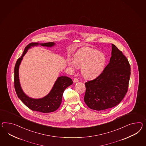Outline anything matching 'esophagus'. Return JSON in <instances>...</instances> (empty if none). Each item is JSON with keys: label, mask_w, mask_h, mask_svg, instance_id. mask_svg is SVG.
<instances>
[{"label": "esophagus", "mask_w": 146, "mask_h": 146, "mask_svg": "<svg viewBox=\"0 0 146 146\" xmlns=\"http://www.w3.org/2000/svg\"><path fill=\"white\" fill-rule=\"evenodd\" d=\"M79 80L77 78H75L74 79V82H78Z\"/></svg>", "instance_id": "obj_1"}]
</instances>
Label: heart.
<instances>
[{
    "label": "heart",
    "instance_id": "b5f03b06",
    "mask_svg": "<svg viewBox=\"0 0 146 146\" xmlns=\"http://www.w3.org/2000/svg\"><path fill=\"white\" fill-rule=\"evenodd\" d=\"M106 62V58L103 53L92 48H84L75 54L74 60L69 61L68 64L74 69L82 67V76L87 79H94L101 75Z\"/></svg>",
    "mask_w": 146,
    "mask_h": 146
}]
</instances>
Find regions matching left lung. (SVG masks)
Returning a JSON list of instances; mask_svg holds the SVG:
<instances>
[{
  "label": "left lung",
  "mask_w": 146,
  "mask_h": 146,
  "mask_svg": "<svg viewBox=\"0 0 146 146\" xmlns=\"http://www.w3.org/2000/svg\"><path fill=\"white\" fill-rule=\"evenodd\" d=\"M130 71V65L126 56L112 44L110 63L97 78L85 83L86 104L96 111L112 108L119 104L127 93Z\"/></svg>",
  "instance_id": "1"
}]
</instances>
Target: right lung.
<instances>
[{
	"label": "right lung",
	"instance_id": "right-lung-1",
	"mask_svg": "<svg viewBox=\"0 0 146 146\" xmlns=\"http://www.w3.org/2000/svg\"><path fill=\"white\" fill-rule=\"evenodd\" d=\"M40 44L42 46L51 47L55 44L53 42H48L45 43H31L26 46L24 49L22 56L17 60L14 69V87L15 91L19 98L27 108L32 111L40 112H53L59 108L62 102V95L64 90L72 84L73 82L71 78L66 76H61L58 77L52 89L49 94L45 97L39 99H34L27 96L23 92L20 85L19 80V64L22 60L23 57L26 53L27 50L31 46H36Z\"/></svg>",
	"mask_w": 146,
	"mask_h": 146
}]
</instances>
